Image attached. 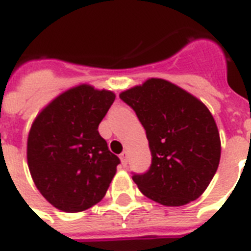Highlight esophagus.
<instances>
[{"mask_svg":"<svg viewBox=\"0 0 251 251\" xmlns=\"http://www.w3.org/2000/svg\"><path fill=\"white\" fill-rule=\"evenodd\" d=\"M121 161H122V164H123L124 167H127V164H128V152H126V151H124V152H122V154H121Z\"/></svg>","mask_w":251,"mask_h":251,"instance_id":"esophagus-1","label":"esophagus"}]
</instances>
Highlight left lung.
Segmentation results:
<instances>
[{"label":"left lung","instance_id":"8db88e82","mask_svg":"<svg viewBox=\"0 0 251 251\" xmlns=\"http://www.w3.org/2000/svg\"><path fill=\"white\" fill-rule=\"evenodd\" d=\"M146 130L150 169L133 181L146 198L182 206L202 195L218 169L221 138L209 109L161 78H149L119 95Z\"/></svg>","mask_w":251,"mask_h":251}]
</instances>
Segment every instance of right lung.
I'll use <instances>...</instances> for the list:
<instances>
[{
  "label": "right lung",
  "instance_id": "right-lung-1",
  "mask_svg": "<svg viewBox=\"0 0 251 251\" xmlns=\"http://www.w3.org/2000/svg\"><path fill=\"white\" fill-rule=\"evenodd\" d=\"M115 93L79 84L60 93L33 122L26 142L30 176L42 196L66 213L100 202L121 163L99 133Z\"/></svg>",
  "mask_w": 251,
  "mask_h": 251
}]
</instances>
